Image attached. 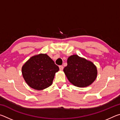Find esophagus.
I'll return each instance as SVG.
<instances>
[{
    "label": "esophagus",
    "mask_w": 120,
    "mask_h": 120,
    "mask_svg": "<svg viewBox=\"0 0 120 120\" xmlns=\"http://www.w3.org/2000/svg\"><path fill=\"white\" fill-rule=\"evenodd\" d=\"M59 69L60 70H62L63 69H64V67L62 66H59Z\"/></svg>",
    "instance_id": "34e87169"
}]
</instances>
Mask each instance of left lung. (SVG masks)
Returning <instances> with one entry per match:
<instances>
[{"mask_svg":"<svg viewBox=\"0 0 120 120\" xmlns=\"http://www.w3.org/2000/svg\"><path fill=\"white\" fill-rule=\"evenodd\" d=\"M64 71L68 80L74 86L85 87L89 86L96 79V67L90 61L75 54L67 60V66Z\"/></svg>","mask_w":120,"mask_h":120,"instance_id":"8db88e82","label":"left lung"}]
</instances>
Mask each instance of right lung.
I'll return each mask as SVG.
<instances>
[{
	"label": "right lung",
	"instance_id": "1",
	"mask_svg": "<svg viewBox=\"0 0 120 120\" xmlns=\"http://www.w3.org/2000/svg\"><path fill=\"white\" fill-rule=\"evenodd\" d=\"M59 68L46 54L32 56L22 68L24 80L31 88L42 90L52 85Z\"/></svg>",
	"mask_w": 120,
	"mask_h": 120
}]
</instances>
